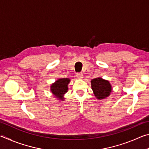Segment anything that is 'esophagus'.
<instances>
[{
	"instance_id": "34e87169",
	"label": "esophagus",
	"mask_w": 149,
	"mask_h": 149,
	"mask_svg": "<svg viewBox=\"0 0 149 149\" xmlns=\"http://www.w3.org/2000/svg\"><path fill=\"white\" fill-rule=\"evenodd\" d=\"M76 77L78 79H82L84 77V74L82 73H77V74H76Z\"/></svg>"
}]
</instances>
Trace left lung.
I'll use <instances>...</instances> for the list:
<instances>
[{
  "label": "left lung",
  "mask_w": 149,
  "mask_h": 149,
  "mask_svg": "<svg viewBox=\"0 0 149 149\" xmlns=\"http://www.w3.org/2000/svg\"><path fill=\"white\" fill-rule=\"evenodd\" d=\"M91 83L92 90L97 99H104L110 96L112 91V86L108 81L98 77L92 79Z\"/></svg>",
  "instance_id": "8db88e82"
}]
</instances>
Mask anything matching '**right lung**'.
<instances>
[{
  "mask_svg": "<svg viewBox=\"0 0 149 149\" xmlns=\"http://www.w3.org/2000/svg\"><path fill=\"white\" fill-rule=\"evenodd\" d=\"M70 81L69 78H61L56 80L50 85V91L56 98L60 100H64V95L68 92V85Z\"/></svg>",
  "mask_w": 149,
  "mask_h": 149,
  "instance_id": "obj_1",
  "label": "right lung"
}]
</instances>
